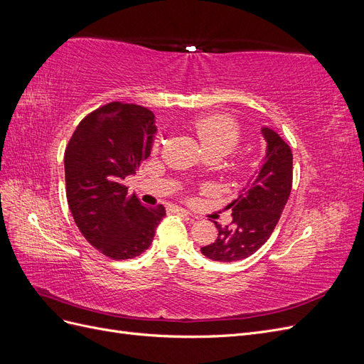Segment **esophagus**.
<instances>
[{
    "mask_svg": "<svg viewBox=\"0 0 364 364\" xmlns=\"http://www.w3.org/2000/svg\"><path fill=\"white\" fill-rule=\"evenodd\" d=\"M178 211H179L181 214H183V215H188V217L191 215L188 211H186V209H182V208H181V209H178Z\"/></svg>",
    "mask_w": 364,
    "mask_h": 364,
    "instance_id": "1",
    "label": "esophagus"
}]
</instances>
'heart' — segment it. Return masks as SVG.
Masks as SVG:
<instances>
[{"label": "heart", "mask_w": 364, "mask_h": 364, "mask_svg": "<svg viewBox=\"0 0 364 364\" xmlns=\"http://www.w3.org/2000/svg\"><path fill=\"white\" fill-rule=\"evenodd\" d=\"M193 129L206 153L226 156L232 153L241 139L238 124L226 115L200 117L193 123Z\"/></svg>", "instance_id": "1"}]
</instances>
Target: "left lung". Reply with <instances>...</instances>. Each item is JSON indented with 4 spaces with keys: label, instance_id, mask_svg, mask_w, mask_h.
Masks as SVG:
<instances>
[{
    "label": "left lung",
    "instance_id": "1",
    "mask_svg": "<svg viewBox=\"0 0 364 364\" xmlns=\"http://www.w3.org/2000/svg\"><path fill=\"white\" fill-rule=\"evenodd\" d=\"M266 153L238 197L229 203L232 223H215L218 237L202 247L214 261L234 262L255 253L270 238L287 203L293 182V153L290 146L270 127H261Z\"/></svg>",
    "mask_w": 364,
    "mask_h": 364
}]
</instances>
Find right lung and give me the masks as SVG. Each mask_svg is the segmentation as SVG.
Returning a JSON list of instances; mask_svg holds the SVG:
<instances>
[{"label": "right lung", "mask_w": 364, "mask_h": 364, "mask_svg": "<svg viewBox=\"0 0 364 364\" xmlns=\"http://www.w3.org/2000/svg\"><path fill=\"white\" fill-rule=\"evenodd\" d=\"M156 130L147 107L114 102L82 119L65 150L74 222L87 243L117 261L147 250L165 215L162 205L144 206L123 185L150 156Z\"/></svg>", "instance_id": "obj_1"}]
</instances>
